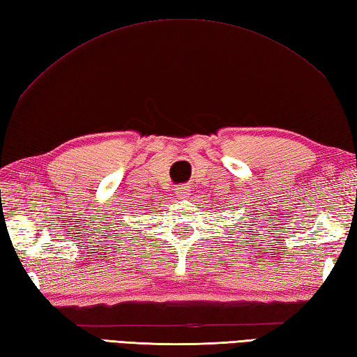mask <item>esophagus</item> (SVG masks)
Masks as SVG:
<instances>
[{"label":"esophagus","mask_w":357,"mask_h":357,"mask_svg":"<svg viewBox=\"0 0 357 357\" xmlns=\"http://www.w3.org/2000/svg\"><path fill=\"white\" fill-rule=\"evenodd\" d=\"M176 196L178 199H188L191 196V188L188 185H180L176 188Z\"/></svg>","instance_id":"esophagus-1"}]
</instances>
